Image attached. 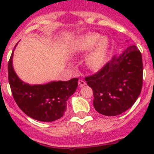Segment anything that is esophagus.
I'll return each instance as SVG.
<instances>
[{
  "label": "esophagus",
  "instance_id": "1",
  "mask_svg": "<svg viewBox=\"0 0 154 154\" xmlns=\"http://www.w3.org/2000/svg\"><path fill=\"white\" fill-rule=\"evenodd\" d=\"M85 85H86V82L83 79H79V85L80 87H82Z\"/></svg>",
  "mask_w": 154,
  "mask_h": 154
}]
</instances>
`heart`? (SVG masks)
Returning <instances> with one entry per match:
<instances>
[{"instance_id":"heart-1","label":"heart","mask_w":154,"mask_h":154,"mask_svg":"<svg viewBox=\"0 0 154 154\" xmlns=\"http://www.w3.org/2000/svg\"><path fill=\"white\" fill-rule=\"evenodd\" d=\"M109 42L106 37H100L99 35L91 34L82 37L75 45L76 51L80 52L91 51L85 58V62L89 68L96 69L103 66L108 54Z\"/></svg>"}]
</instances>
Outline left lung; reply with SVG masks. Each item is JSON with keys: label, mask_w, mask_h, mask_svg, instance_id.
<instances>
[{"label": "left lung", "mask_w": 154, "mask_h": 154, "mask_svg": "<svg viewBox=\"0 0 154 154\" xmlns=\"http://www.w3.org/2000/svg\"><path fill=\"white\" fill-rule=\"evenodd\" d=\"M92 89L93 106L99 113L114 116L133 106L143 85L142 55L136 45H131L96 74L85 77Z\"/></svg>", "instance_id": "left-lung-1"}]
</instances>
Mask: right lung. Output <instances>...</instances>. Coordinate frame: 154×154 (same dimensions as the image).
I'll return each instance as SVG.
<instances>
[{"label":"right lung","instance_id":"add662e5","mask_svg":"<svg viewBox=\"0 0 154 154\" xmlns=\"http://www.w3.org/2000/svg\"><path fill=\"white\" fill-rule=\"evenodd\" d=\"M13 54L14 51L8 62V81L19 108L31 118L42 122H52L62 117L66 111V102L77 89L79 79L29 85L21 81L14 70Z\"/></svg>","mask_w":154,"mask_h":154}]
</instances>
